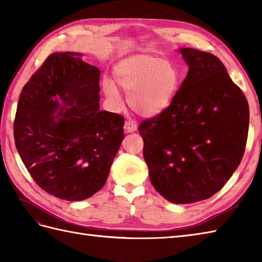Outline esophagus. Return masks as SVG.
<instances>
[{"instance_id": "esophagus-1", "label": "esophagus", "mask_w": 262, "mask_h": 262, "mask_svg": "<svg viewBox=\"0 0 262 262\" xmlns=\"http://www.w3.org/2000/svg\"><path fill=\"white\" fill-rule=\"evenodd\" d=\"M124 128L127 133H134L137 130V125L135 121H126Z\"/></svg>"}]
</instances>
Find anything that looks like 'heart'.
<instances>
[{
    "mask_svg": "<svg viewBox=\"0 0 262 262\" xmlns=\"http://www.w3.org/2000/svg\"><path fill=\"white\" fill-rule=\"evenodd\" d=\"M115 80L127 92L129 107L145 118L158 117L168 109L178 92L180 75L169 60L148 54L128 56L115 66ZM103 91L111 103L121 105V97L115 83L104 79Z\"/></svg>",
    "mask_w": 262,
    "mask_h": 262,
    "instance_id": "obj_1",
    "label": "heart"
}]
</instances>
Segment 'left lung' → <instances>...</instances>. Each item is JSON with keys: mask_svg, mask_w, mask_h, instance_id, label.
I'll list each match as a JSON object with an SVG mask.
<instances>
[{"mask_svg": "<svg viewBox=\"0 0 262 262\" xmlns=\"http://www.w3.org/2000/svg\"><path fill=\"white\" fill-rule=\"evenodd\" d=\"M178 52L189 68L186 79L170 107L138 132L155 190L173 204H192L220 191L240 164L249 104L213 54Z\"/></svg>", "mask_w": 262, "mask_h": 262, "instance_id": "obj_1", "label": "left lung"}]
</instances>
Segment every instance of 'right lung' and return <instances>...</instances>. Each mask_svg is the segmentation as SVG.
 Wrapping results in <instances>:
<instances>
[{
	"instance_id": "obj_1",
	"label": "right lung",
	"mask_w": 262,
	"mask_h": 262,
	"mask_svg": "<svg viewBox=\"0 0 262 262\" xmlns=\"http://www.w3.org/2000/svg\"><path fill=\"white\" fill-rule=\"evenodd\" d=\"M81 53H54L20 93L14 142L32 179L59 199L101 189L124 140V118L100 110V70Z\"/></svg>"
}]
</instances>
